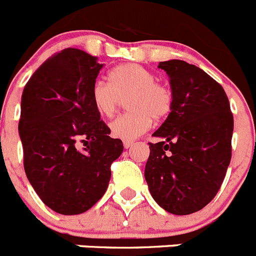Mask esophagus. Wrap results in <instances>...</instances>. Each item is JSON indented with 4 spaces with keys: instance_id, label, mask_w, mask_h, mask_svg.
<instances>
[{
    "instance_id": "34e87169",
    "label": "esophagus",
    "mask_w": 256,
    "mask_h": 256,
    "mask_svg": "<svg viewBox=\"0 0 256 256\" xmlns=\"http://www.w3.org/2000/svg\"><path fill=\"white\" fill-rule=\"evenodd\" d=\"M123 144H124V148H132V146H133V142L132 141H124Z\"/></svg>"
}]
</instances>
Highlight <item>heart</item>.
<instances>
[{
  "mask_svg": "<svg viewBox=\"0 0 256 256\" xmlns=\"http://www.w3.org/2000/svg\"><path fill=\"white\" fill-rule=\"evenodd\" d=\"M91 101L101 116L112 118L126 100L130 112L118 116L110 124L115 138L133 141L144 133L155 120H162L173 110L170 87L156 80L152 72L138 64H124L108 73V83L94 80Z\"/></svg>",
  "mask_w": 256,
  "mask_h": 256,
  "instance_id": "1",
  "label": "heart"
}]
</instances>
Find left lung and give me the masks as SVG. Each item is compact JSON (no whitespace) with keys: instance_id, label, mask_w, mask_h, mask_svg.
<instances>
[{"instance_id":"obj_1","label":"left lung","mask_w":256,"mask_h":256,"mask_svg":"<svg viewBox=\"0 0 256 256\" xmlns=\"http://www.w3.org/2000/svg\"><path fill=\"white\" fill-rule=\"evenodd\" d=\"M158 66L170 78L173 110L150 144L144 178L164 210L187 216L216 198L232 156L234 115L224 90L204 70L182 60Z\"/></svg>"}]
</instances>
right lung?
Listing matches in <instances>:
<instances>
[{"mask_svg": "<svg viewBox=\"0 0 256 256\" xmlns=\"http://www.w3.org/2000/svg\"><path fill=\"white\" fill-rule=\"evenodd\" d=\"M101 68L96 56L69 47L47 58L22 94L24 170L40 200L64 216L87 212L102 198L123 152L91 101Z\"/></svg>", "mask_w": 256, "mask_h": 256, "instance_id": "1", "label": "right lung"}]
</instances>
